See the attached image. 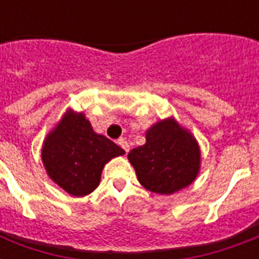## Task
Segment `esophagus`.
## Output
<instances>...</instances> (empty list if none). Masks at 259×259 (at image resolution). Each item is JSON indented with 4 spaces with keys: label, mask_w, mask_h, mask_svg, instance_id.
I'll use <instances>...</instances> for the list:
<instances>
[{
    "label": "esophagus",
    "mask_w": 259,
    "mask_h": 259,
    "mask_svg": "<svg viewBox=\"0 0 259 259\" xmlns=\"http://www.w3.org/2000/svg\"><path fill=\"white\" fill-rule=\"evenodd\" d=\"M118 145L121 146L122 149L125 150L126 153H127V152H129V150H130V145H129V142L126 141L125 138H119V140H118Z\"/></svg>",
    "instance_id": "esophagus-1"
}]
</instances>
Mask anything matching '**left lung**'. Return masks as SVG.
<instances>
[{"label": "left lung", "mask_w": 259, "mask_h": 259, "mask_svg": "<svg viewBox=\"0 0 259 259\" xmlns=\"http://www.w3.org/2000/svg\"><path fill=\"white\" fill-rule=\"evenodd\" d=\"M146 142L130 150V164L144 188L172 195L187 188L200 170V148L196 138L173 117L146 130Z\"/></svg>", "instance_id": "8db88e82"}]
</instances>
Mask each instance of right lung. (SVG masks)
Here are the masks:
<instances>
[{
    "mask_svg": "<svg viewBox=\"0 0 259 259\" xmlns=\"http://www.w3.org/2000/svg\"><path fill=\"white\" fill-rule=\"evenodd\" d=\"M125 150L94 132L83 113L68 109L42 142L47 175L72 196L91 193L101 183L103 166Z\"/></svg>",
    "mask_w": 259,
    "mask_h": 259,
    "instance_id": "right-lung-1",
    "label": "right lung"
}]
</instances>
